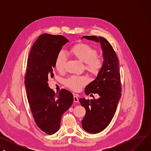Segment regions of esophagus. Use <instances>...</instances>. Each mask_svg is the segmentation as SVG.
<instances>
[{"instance_id": "obj_1", "label": "esophagus", "mask_w": 151, "mask_h": 151, "mask_svg": "<svg viewBox=\"0 0 151 151\" xmlns=\"http://www.w3.org/2000/svg\"><path fill=\"white\" fill-rule=\"evenodd\" d=\"M73 101L75 103H78L79 102V99L78 98V97L76 96H73Z\"/></svg>"}]
</instances>
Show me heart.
I'll return each instance as SVG.
<instances>
[{
  "label": "heart",
  "mask_w": 151,
  "mask_h": 151,
  "mask_svg": "<svg viewBox=\"0 0 151 151\" xmlns=\"http://www.w3.org/2000/svg\"><path fill=\"white\" fill-rule=\"evenodd\" d=\"M73 55L85 63V69L93 75H97L103 67V61L97 56V51L89 45L79 44L70 50ZM67 55L64 51H60L56 58L55 66L58 71H62L65 68ZM88 78L85 76L72 75L67 78L64 83L68 87L73 91H79L87 84Z\"/></svg>",
  "instance_id": "1"
}]
</instances>
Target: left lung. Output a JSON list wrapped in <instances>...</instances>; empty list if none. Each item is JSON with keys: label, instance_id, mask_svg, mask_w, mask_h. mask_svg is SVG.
Segmentation results:
<instances>
[{"label": "left lung", "instance_id": "1", "mask_svg": "<svg viewBox=\"0 0 151 151\" xmlns=\"http://www.w3.org/2000/svg\"><path fill=\"white\" fill-rule=\"evenodd\" d=\"M83 38L100 42L103 51L102 69L85 89V94L97 93L100 97L90 100L79 99L80 103L86 110L82 126L87 132L96 134L110 124L121 97L119 62L112 45L105 38L96 36H83Z\"/></svg>", "mask_w": 151, "mask_h": 151}]
</instances>
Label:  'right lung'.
<instances>
[{
  "label": "right lung",
  "instance_id": "1",
  "mask_svg": "<svg viewBox=\"0 0 151 151\" xmlns=\"http://www.w3.org/2000/svg\"><path fill=\"white\" fill-rule=\"evenodd\" d=\"M68 42L61 35L42 34L34 43L27 59L24 81L27 99L36 125L48 134L59 130L63 114L73 101L70 92L63 89L56 94L48 83L54 76L57 56Z\"/></svg>",
  "mask_w": 151,
  "mask_h": 151
}]
</instances>
